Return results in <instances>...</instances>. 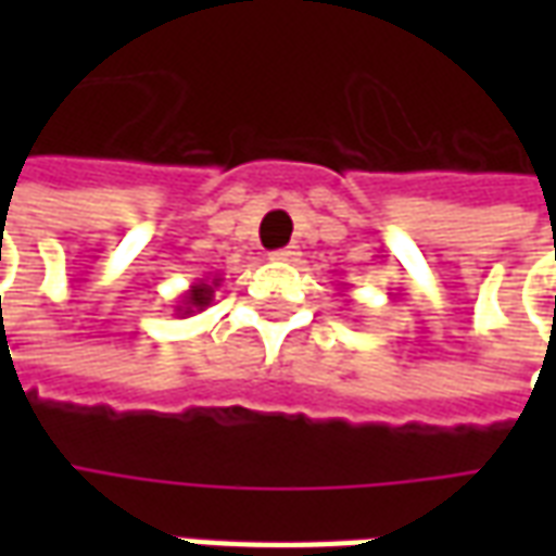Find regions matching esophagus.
Segmentation results:
<instances>
[{
    "label": "esophagus",
    "instance_id": "esophagus-1",
    "mask_svg": "<svg viewBox=\"0 0 556 556\" xmlns=\"http://www.w3.org/2000/svg\"><path fill=\"white\" fill-rule=\"evenodd\" d=\"M298 247H282V250H277V253H270V258H274V262H298Z\"/></svg>",
    "mask_w": 556,
    "mask_h": 556
}]
</instances>
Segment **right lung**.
Here are the masks:
<instances>
[{
  "instance_id": "1",
  "label": "right lung",
  "mask_w": 556,
  "mask_h": 556,
  "mask_svg": "<svg viewBox=\"0 0 556 556\" xmlns=\"http://www.w3.org/2000/svg\"><path fill=\"white\" fill-rule=\"evenodd\" d=\"M217 286H219V277L199 279L195 286H190V289H187V294L181 298V303L175 306V313H181V315L202 313L207 303L214 301V289H217Z\"/></svg>"
}]
</instances>
